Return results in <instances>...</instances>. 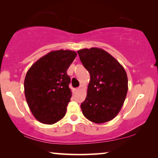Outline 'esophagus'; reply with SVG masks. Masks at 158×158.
Segmentation results:
<instances>
[{"mask_svg": "<svg viewBox=\"0 0 158 158\" xmlns=\"http://www.w3.org/2000/svg\"><path fill=\"white\" fill-rule=\"evenodd\" d=\"M79 88H75V89H73V91H74V92H77V91H79Z\"/></svg>", "mask_w": 158, "mask_h": 158, "instance_id": "esophagus-1", "label": "esophagus"}]
</instances>
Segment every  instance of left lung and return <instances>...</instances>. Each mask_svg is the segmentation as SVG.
<instances>
[{
  "instance_id": "8db88e82",
  "label": "left lung",
  "mask_w": 158,
  "mask_h": 158,
  "mask_svg": "<svg viewBox=\"0 0 158 158\" xmlns=\"http://www.w3.org/2000/svg\"><path fill=\"white\" fill-rule=\"evenodd\" d=\"M90 74L85 101L81 103L84 116L95 123L114 118L123 106L128 91L124 68L103 49L92 48L77 52Z\"/></svg>"
}]
</instances>
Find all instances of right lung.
<instances>
[{
	"mask_svg": "<svg viewBox=\"0 0 158 158\" xmlns=\"http://www.w3.org/2000/svg\"><path fill=\"white\" fill-rule=\"evenodd\" d=\"M76 56L71 50L52 51L27 71L25 98L32 114L40 123L53 124L64 116L72 97L67 71Z\"/></svg>",
	"mask_w": 158,
	"mask_h": 158,
	"instance_id": "obj_1",
	"label": "right lung"
}]
</instances>
